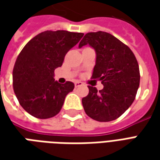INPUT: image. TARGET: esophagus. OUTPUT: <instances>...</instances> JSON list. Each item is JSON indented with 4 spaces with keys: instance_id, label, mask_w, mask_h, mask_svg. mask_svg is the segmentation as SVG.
I'll return each instance as SVG.
<instances>
[{
    "instance_id": "obj_1",
    "label": "esophagus",
    "mask_w": 160,
    "mask_h": 160,
    "mask_svg": "<svg viewBox=\"0 0 160 160\" xmlns=\"http://www.w3.org/2000/svg\"><path fill=\"white\" fill-rule=\"evenodd\" d=\"M82 85H83V83L80 82V81H76V82H74V86H75V87H80V86H82Z\"/></svg>"
}]
</instances>
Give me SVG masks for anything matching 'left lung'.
<instances>
[{
    "label": "left lung",
    "mask_w": 160,
    "mask_h": 160,
    "mask_svg": "<svg viewBox=\"0 0 160 160\" xmlns=\"http://www.w3.org/2000/svg\"><path fill=\"white\" fill-rule=\"evenodd\" d=\"M89 44L96 51L92 79H99L104 88L89 86L82 98L85 112L98 122H110L121 117L134 102L140 85L137 60L128 47L104 32L87 33L79 48Z\"/></svg>",
    "instance_id": "obj_1"
}]
</instances>
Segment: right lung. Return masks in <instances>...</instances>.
<instances>
[{"label":"right lung","mask_w":160,"mask_h":160,"mask_svg":"<svg viewBox=\"0 0 160 160\" xmlns=\"http://www.w3.org/2000/svg\"><path fill=\"white\" fill-rule=\"evenodd\" d=\"M84 33L46 31L27 42L16 59L12 70V87L19 104L34 118L55 117L72 92L71 81H55L54 72L62 65L64 57L76 45Z\"/></svg>","instance_id":"obj_1"}]
</instances>
